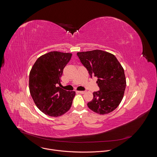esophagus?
<instances>
[{"instance_id": "obj_1", "label": "esophagus", "mask_w": 157, "mask_h": 157, "mask_svg": "<svg viewBox=\"0 0 157 157\" xmlns=\"http://www.w3.org/2000/svg\"><path fill=\"white\" fill-rule=\"evenodd\" d=\"M78 93H80V94H84L86 93V91H77Z\"/></svg>"}]
</instances>
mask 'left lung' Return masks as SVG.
<instances>
[{"label":"left lung","mask_w":157,"mask_h":157,"mask_svg":"<svg viewBox=\"0 0 157 157\" xmlns=\"http://www.w3.org/2000/svg\"><path fill=\"white\" fill-rule=\"evenodd\" d=\"M89 75L98 78L100 90L93 93L88 107L96 113L106 114L115 110L121 102L126 87L124 68L116 57L99 50L77 53Z\"/></svg>","instance_id":"left-lung-1"}]
</instances>
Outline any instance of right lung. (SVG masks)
Instances as JSON below:
<instances>
[{
	"label": "right lung",
	"instance_id": "1",
	"mask_svg": "<svg viewBox=\"0 0 157 157\" xmlns=\"http://www.w3.org/2000/svg\"><path fill=\"white\" fill-rule=\"evenodd\" d=\"M71 56L70 53L51 52L39 57L31 69L30 93L36 107L44 114L59 117L71 108L75 91L57 86Z\"/></svg>",
	"mask_w": 157,
	"mask_h": 157
}]
</instances>
